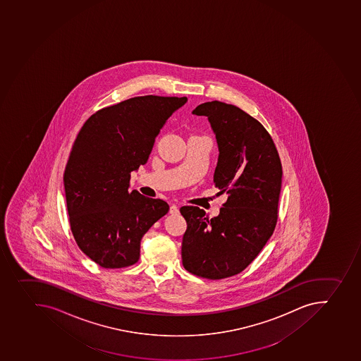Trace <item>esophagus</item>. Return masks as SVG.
<instances>
[{
  "instance_id": "obj_1",
  "label": "esophagus",
  "mask_w": 361,
  "mask_h": 361,
  "mask_svg": "<svg viewBox=\"0 0 361 361\" xmlns=\"http://www.w3.org/2000/svg\"><path fill=\"white\" fill-rule=\"evenodd\" d=\"M169 213H170V214H172V215L178 214V213H179L178 207H177V206H176V205L170 206Z\"/></svg>"
}]
</instances>
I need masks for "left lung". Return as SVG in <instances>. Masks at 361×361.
<instances>
[{
  "label": "left lung",
  "mask_w": 361,
  "mask_h": 361,
  "mask_svg": "<svg viewBox=\"0 0 361 361\" xmlns=\"http://www.w3.org/2000/svg\"><path fill=\"white\" fill-rule=\"evenodd\" d=\"M192 114L205 116L211 123L219 147L213 182L228 199L212 219L199 207L180 208L188 224L183 265L195 276L224 279L252 263L272 236L283 168L269 132L240 107L207 102Z\"/></svg>",
  "instance_id": "8db88e82"
}]
</instances>
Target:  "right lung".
Masks as SVG:
<instances>
[{
	"instance_id": "add662e5",
	"label": "right lung",
	"mask_w": 361,
	"mask_h": 361,
	"mask_svg": "<svg viewBox=\"0 0 361 361\" xmlns=\"http://www.w3.org/2000/svg\"><path fill=\"white\" fill-rule=\"evenodd\" d=\"M186 97L140 96L104 107L85 121L63 173L69 224L78 247L105 269L137 263L140 242L169 212L161 199L128 191L159 130Z\"/></svg>"
}]
</instances>
